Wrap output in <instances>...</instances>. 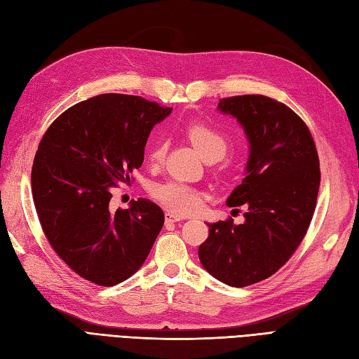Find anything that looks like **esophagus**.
I'll return each mask as SVG.
<instances>
[{"instance_id": "esophagus-1", "label": "esophagus", "mask_w": 359, "mask_h": 359, "mask_svg": "<svg viewBox=\"0 0 359 359\" xmlns=\"http://www.w3.org/2000/svg\"><path fill=\"white\" fill-rule=\"evenodd\" d=\"M164 219H166V222L168 224H175V222H180V220H182L184 217L182 216H180V215H173V212H166V215H164Z\"/></svg>"}]
</instances>
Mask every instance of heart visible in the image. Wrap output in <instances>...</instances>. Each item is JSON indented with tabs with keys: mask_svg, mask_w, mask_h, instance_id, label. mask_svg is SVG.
<instances>
[{
	"mask_svg": "<svg viewBox=\"0 0 359 359\" xmlns=\"http://www.w3.org/2000/svg\"><path fill=\"white\" fill-rule=\"evenodd\" d=\"M184 131H186L193 147L199 151L201 156L205 160L211 157L222 158L229 148L228 135L219 128L211 127V125L201 122L190 123ZM166 148V140L160 137L149 152V160L152 163H160L164 158ZM152 195L164 208H168L172 212H177V215H190V212H195L202 207L203 202V193L199 189L180 181H168L158 184V186L154 187Z\"/></svg>",
	"mask_w": 359,
	"mask_h": 359,
	"instance_id": "obj_1",
	"label": "heart"
}]
</instances>
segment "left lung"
I'll list each match as a JSON object with an SVG mask.
<instances>
[{
  "label": "left lung",
  "instance_id": "left-lung-1",
  "mask_svg": "<svg viewBox=\"0 0 359 359\" xmlns=\"http://www.w3.org/2000/svg\"><path fill=\"white\" fill-rule=\"evenodd\" d=\"M217 109L243 127L249 140L246 177L226 203L245 205V222L208 224L199 259L231 287H248L276 273L304 240L320 186L318 156L305 122L263 95L231 96Z\"/></svg>",
  "mask_w": 359,
  "mask_h": 359
}]
</instances>
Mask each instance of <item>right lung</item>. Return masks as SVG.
<instances>
[{
  "mask_svg": "<svg viewBox=\"0 0 359 359\" xmlns=\"http://www.w3.org/2000/svg\"><path fill=\"white\" fill-rule=\"evenodd\" d=\"M170 111L142 96L104 93L63 111L39 143L32 169L39 222L55 254L93 284L128 279L160 234L164 212L157 203L109 205L111 187L130 184L152 127Z\"/></svg>",
  "mask_w": 359,
  "mask_h": 359,
  "instance_id": "obj_1",
  "label": "right lung"
}]
</instances>
